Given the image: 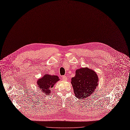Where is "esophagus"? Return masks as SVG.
Listing matches in <instances>:
<instances>
[{
	"instance_id": "34e87169",
	"label": "esophagus",
	"mask_w": 130,
	"mask_h": 130,
	"mask_svg": "<svg viewBox=\"0 0 130 130\" xmlns=\"http://www.w3.org/2000/svg\"><path fill=\"white\" fill-rule=\"evenodd\" d=\"M62 79H63V81H67V77L66 76L63 75V76H62Z\"/></svg>"
}]
</instances>
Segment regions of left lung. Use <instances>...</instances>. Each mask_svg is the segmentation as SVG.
Here are the masks:
<instances>
[{
    "label": "left lung",
    "instance_id": "obj_1",
    "mask_svg": "<svg viewBox=\"0 0 130 130\" xmlns=\"http://www.w3.org/2000/svg\"><path fill=\"white\" fill-rule=\"evenodd\" d=\"M98 81V75L93 70L87 67L76 70L71 82L75 97L79 99L88 97L96 90Z\"/></svg>",
    "mask_w": 130,
    "mask_h": 130
}]
</instances>
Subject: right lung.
<instances>
[{
    "mask_svg": "<svg viewBox=\"0 0 130 130\" xmlns=\"http://www.w3.org/2000/svg\"><path fill=\"white\" fill-rule=\"evenodd\" d=\"M59 80L60 78L57 75L45 74L41 78L38 79L37 84L42 93L46 95H49L51 93L53 86Z\"/></svg>",
    "mask_w": 130,
    "mask_h": 130,
    "instance_id": "right-lung-1",
    "label": "right lung"
}]
</instances>
